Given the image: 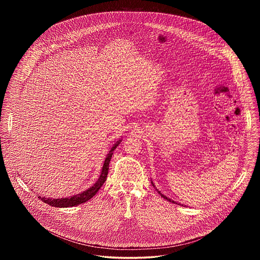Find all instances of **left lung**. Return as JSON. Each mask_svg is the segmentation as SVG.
Segmentation results:
<instances>
[{"mask_svg": "<svg viewBox=\"0 0 260 260\" xmlns=\"http://www.w3.org/2000/svg\"><path fill=\"white\" fill-rule=\"evenodd\" d=\"M151 183H152V185H153V186H154V187H155V185H154V183H153V181H152V180H151ZM156 190H157V192H158V193H159V194H160V195H161V197H162V198L166 199V200H168V201H169V202H171V203H174V204H176V205H180V206H182V207H185V205H183V204H182V205H181V204H178V203H176V202H174V201H173V200H172V199L168 198V197H167V196H165V195H162V194H161V192H160V191H159V190H158V189H156Z\"/></svg>", "mask_w": 260, "mask_h": 260, "instance_id": "8db88e82", "label": "left lung"}]
</instances>
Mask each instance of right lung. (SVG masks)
I'll return each mask as SVG.
<instances>
[{
	"label": "right lung",
	"mask_w": 260,
	"mask_h": 260,
	"mask_svg": "<svg viewBox=\"0 0 260 260\" xmlns=\"http://www.w3.org/2000/svg\"><path fill=\"white\" fill-rule=\"evenodd\" d=\"M121 141H122V139L118 140L113 145V147L110 149L108 154L106 155V158H105V161H104V164H103V167L101 169V173L99 175V179L90 188H88L86 191H83V192H81V193H79L77 195L68 197V198L51 199L41 197V196H39L38 198L41 199L44 203H46V204H48L50 206H52V207H55V208H70V207H76L78 205L86 203L87 201H88L89 199L92 198L99 192V190L101 188V186L103 185V183L105 182V180L107 178V174H108L109 164H110V161H111L113 151L117 148V146L121 143Z\"/></svg>",
	"instance_id": "add662e5"
}]
</instances>
